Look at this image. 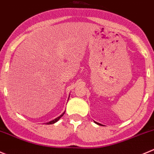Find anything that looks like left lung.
Instances as JSON below:
<instances>
[{"label": "left lung", "instance_id": "8db88e82", "mask_svg": "<svg viewBox=\"0 0 154 154\" xmlns=\"http://www.w3.org/2000/svg\"><path fill=\"white\" fill-rule=\"evenodd\" d=\"M95 122V123H96V124H97V125H101V124H99V123H98V122Z\"/></svg>", "mask_w": 154, "mask_h": 154}]
</instances>
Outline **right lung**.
<instances>
[{
  "label": "right lung",
  "mask_w": 154,
  "mask_h": 154,
  "mask_svg": "<svg viewBox=\"0 0 154 154\" xmlns=\"http://www.w3.org/2000/svg\"><path fill=\"white\" fill-rule=\"evenodd\" d=\"M65 113V112H63L62 114H61V116H58V117H57L56 119H55L54 120H53V121H50V122H47V125H52V124H54V123H55V122H57L58 121V120L60 119V118H61V117H62L63 116V115H64V114Z\"/></svg>",
  "instance_id": "1"
}]
</instances>
